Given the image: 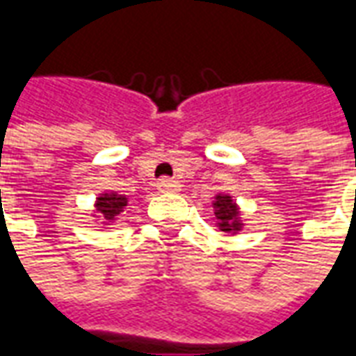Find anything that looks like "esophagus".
<instances>
[{
  "mask_svg": "<svg viewBox=\"0 0 356 356\" xmlns=\"http://www.w3.org/2000/svg\"><path fill=\"white\" fill-rule=\"evenodd\" d=\"M158 191H162V193H173V191H179V183L173 181V179L163 177L158 181Z\"/></svg>",
  "mask_w": 356,
  "mask_h": 356,
  "instance_id": "1",
  "label": "esophagus"
}]
</instances>
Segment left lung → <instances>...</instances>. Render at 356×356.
Returning <instances> with one entry per match:
<instances>
[{"instance_id": "1", "label": "left lung", "mask_w": 356, "mask_h": 356, "mask_svg": "<svg viewBox=\"0 0 356 356\" xmlns=\"http://www.w3.org/2000/svg\"><path fill=\"white\" fill-rule=\"evenodd\" d=\"M213 208H216V217L217 225L223 232H238L242 229V221H240V213L236 204L232 202L231 196L227 194H217L216 202H213Z\"/></svg>"}]
</instances>
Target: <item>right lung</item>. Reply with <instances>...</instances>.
Segmentation results:
<instances>
[{
    "label": "right lung",
    "instance_id": "add662e5",
    "mask_svg": "<svg viewBox=\"0 0 356 356\" xmlns=\"http://www.w3.org/2000/svg\"><path fill=\"white\" fill-rule=\"evenodd\" d=\"M125 206H127V198L122 196V194L114 193L102 194L101 198H97V204H95L97 211L106 219V223H112L116 219V216H120L124 211Z\"/></svg>",
    "mask_w": 356,
    "mask_h": 356
}]
</instances>
